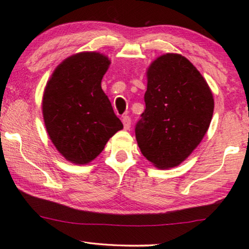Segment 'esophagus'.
I'll return each mask as SVG.
<instances>
[{
    "label": "esophagus",
    "mask_w": 249,
    "mask_h": 249,
    "mask_svg": "<svg viewBox=\"0 0 249 249\" xmlns=\"http://www.w3.org/2000/svg\"><path fill=\"white\" fill-rule=\"evenodd\" d=\"M122 122H123V125H124V128L125 129H129L130 128V125H132V120H130V117L125 115L123 116V119H122Z\"/></svg>",
    "instance_id": "esophagus-1"
}]
</instances>
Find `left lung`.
Wrapping results in <instances>:
<instances>
[{"mask_svg":"<svg viewBox=\"0 0 249 249\" xmlns=\"http://www.w3.org/2000/svg\"><path fill=\"white\" fill-rule=\"evenodd\" d=\"M146 108L135 126L142 154L160 169L178 166L200 144L212 120L214 100L187 58L167 53L150 65Z\"/></svg>","mask_w":249,"mask_h":249,"instance_id":"left-lung-1","label":"left lung"}]
</instances>
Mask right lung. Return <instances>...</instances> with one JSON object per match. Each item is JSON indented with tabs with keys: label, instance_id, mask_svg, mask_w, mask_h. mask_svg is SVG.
Returning <instances> with one entry per match:
<instances>
[{
	"label": "right lung",
	"instance_id": "1",
	"mask_svg": "<svg viewBox=\"0 0 249 249\" xmlns=\"http://www.w3.org/2000/svg\"><path fill=\"white\" fill-rule=\"evenodd\" d=\"M108 65L99 53L74 54L57 67L46 86V128L59 153L73 163L93 160L123 128L101 88Z\"/></svg>",
	"mask_w": 249,
	"mask_h": 249
}]
</instances>
